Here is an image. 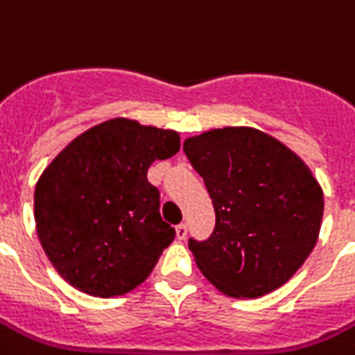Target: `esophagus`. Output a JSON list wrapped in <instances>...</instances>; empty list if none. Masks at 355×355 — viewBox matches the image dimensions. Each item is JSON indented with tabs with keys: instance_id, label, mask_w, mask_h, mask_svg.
<instances>
[{
	"instance_id": "34e87169",
	"label": "esophagus",
	"mask_w": 355,
	"mask_h": 355,
	"mask_svg": "<svg viewBox=\"0 0 355 355\" xmlns=\"http://www.w3.org/2000/svg\"><path fill=\"white\" fill-rule=\"evenodd\" d=\"M187 232H189V228H187L184 223H180L175 227V236H178V239H184V237H187Z\"/></svg>"
}]
</instances>
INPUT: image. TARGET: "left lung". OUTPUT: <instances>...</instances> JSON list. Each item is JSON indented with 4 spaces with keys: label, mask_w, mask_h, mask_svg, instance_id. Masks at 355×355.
Instances as JSON below:
<instances>
[{
    "label": "left lung",
    "mask_w": 355,
    "mask_h": 355,
    "mask_svg": "<svg viewBox=\"0 0 355 355\" xmlns=\"http://www.w3.org/2000/svg\"><path fill=\"white\" fill-rule=\"evenodd\" d=\"M183 150L216 210L207 239H189L203 276L232 297L285 285L310 256L323 190L294 152L265 132L227 127L189 137Z\"/></svg>",
    "instance_id": "1"
}]
</instances>
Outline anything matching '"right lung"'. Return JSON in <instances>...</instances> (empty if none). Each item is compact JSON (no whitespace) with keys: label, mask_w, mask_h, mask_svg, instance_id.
I'll use <instances>...</instances> for the list:
<instances>
[{"label":"right lung","mask_w":355,"mask_h":355,"mask_svg":"<svg viewBox=\"0 0 355 355\" xmlns=\"http://www.w3.org/2000/svg\"><path fill=\"white\" fill-rule=\"evenodd\" d=\"M180 150V134L110 119L92 127L43 172L34 192L37 236L70 285L99 297L136 288L175 230L159 214L148 166Z\"/></svg>","instance_id":"obj_1"}]
</instances>
